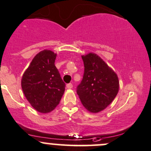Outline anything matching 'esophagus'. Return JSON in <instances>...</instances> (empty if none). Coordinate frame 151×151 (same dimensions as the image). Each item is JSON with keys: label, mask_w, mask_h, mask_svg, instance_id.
<instances>
[{"label": "esophagus", "mask_w": 151, "mask_h": 151, "mask_svg": "<svg viewBox=\"0 0 151 151\" xmlns=\"http://www.w3.org/2000/svg\"><path fill=\"white\" fill-rule=\"evenodd\" d=\"M66 87H67V88L71 89V88H73V85L71 84V83H68V84L66 85Z\"/></svg>", "instance_id": "1"}]
</instances>
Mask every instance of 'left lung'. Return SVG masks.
I'll use <instances>...</instances> for the list:
<instances>
[{
	"instance_id": "1",
	"label": "left lung",
	"mask_w": 151,
	"mask_h": 151,
	"mask_svg": "<svg viewBox=\"0 0 151 151\" xmlns=\"http://www.w3.org/2000/svg\"><path fill=\"white\" fill-rule=\"evenodd\" d=\"M84 74L77 87L83 106L90 112L98 113L111 103L119 91L116 73L96 54L82 56Z\"/></svg>"
}]
</instances>
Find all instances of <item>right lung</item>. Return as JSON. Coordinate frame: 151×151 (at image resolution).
Masks as SVG:
<instances>
[{"label": "right lung", "mask_w": 151, "mask_h": 151, "mask_svg": "<svg viewBox=\"0 0 151 151\" xmlns=\"http://www.w3.org/2000/svg\"><path fill=\"white\" fill-rule=\"evenodd\" d=\"M56 54L43 50L33 58L23 74L21 86L32 106L40 113L51 112L60 103L65 84L55 65Z\"/></svg>", "instance_id": "add662e5"}]
</instances>
